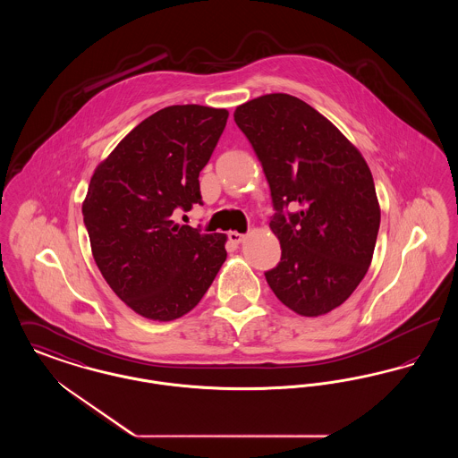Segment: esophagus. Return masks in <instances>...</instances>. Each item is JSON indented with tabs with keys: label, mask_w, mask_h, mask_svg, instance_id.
<instances>
[{
	"label": "esophagus",
	"mask_w": 458,
	"mask_h": 458,
	"mask_svg": "<svg viewBox=\"0 0 458 458\" xmlns=\"http://www.w3.org/2000/svg\"><path fill=\"white\" fill-rule=\"evenodd\" d=\"M245 239V235L243 233H239V232H230L228 233V240L232 242V243H235V245H239Z\"/></svg>",
	"instance_id": "1"
}]
</instances>
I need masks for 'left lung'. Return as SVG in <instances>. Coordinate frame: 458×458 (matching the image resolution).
<instances>
[{
  "label": "left lung",
  "mask_w": 458,
  "mask_h": 458,
  "mask_svg": "<svg viewBox=\"0 0 458 458\" xmlns=\"http://www.w3.org/2000/svg\"><path fill=\"white\" fill-rule=\"evenodd\" d=\"M233 118L271 191L269 226L282 259L266 282L297 314H327L349 299L372 259L381 211L369 166L295 96L266 94L240 105Z\"/></svg>",
  "instance_id": "left-lung-1"
}]
</instances>
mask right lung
Here are the masks:
<instances>
[{
    "label": "right lung",
    "instance_id": "1",
    "mask_svg": "<svg viewBox=\"0 0 458 458\" xmlns=\"http://www.w3.org/2000/svg\"><path fill=\"white\" fill-rule=\"evenodd\" d=\"M228 120L226 109H159L96 168L82 204L94 261L137 314L172 321L192 310L226 259L223 233L176 225L202 206L199 174Z\"/></svg>",
    "mask_w": 458,
    "mask_h": 458
}]
</instances>
